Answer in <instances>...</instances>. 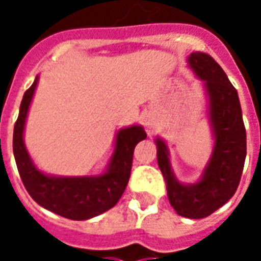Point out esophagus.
<instances>
[{
  "mask_svg": "<svg viewBox=\"0 0 261 261\" xmlns=\"http://www.w3.org/2000/svg\"><path fill=\"white\" fill-rule=\"evenodd\" d=\"M148 127H149V128H151V127H152V124H149V123H148Z\"/></svg>",
  "mask_w": 261,
  "mask_h": 261,
  "instance_id": "esophagus-1",
  "label": "esophagus"
}]
</instances>
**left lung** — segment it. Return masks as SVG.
Listing matches in <instances>:
<instances>
[{"label":"left lung","instance_id":"left-lung-1","mask_svg":"<svg viewBox=\"0 0 261 261\" xmlns=\"http://www.w3.org/2000/svg\"><path fill=\"white\" fill-rule=\"evenodd\" d=\"M189 63L196 74L205 81L215 136L213 158L201 181L193 186L180 185L170 170L165 142L156 140V147L159 169L166 183L170 205L181 217L200 219L215 213L235 194L246 158V128L238 92L221 65L202 51L193 53Z\"/></svg>","mask_w":261,"mask_h":261}]
</instances>
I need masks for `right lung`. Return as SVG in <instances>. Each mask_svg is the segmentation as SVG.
<instances>
[{"mask_svg":"<svg viewBox=\"0 0 261 261\" xmlns=\"http://www.w3.org/2000/svg\"><path fill=\"white\" fill-rule=\"evenodd\" d=\"M37 76L25 92L19 116L14 127V155L23 186L35 201L48 211L68 219L84 221L116 205L124 193L131 175L134 148L147 138L142 127L134 125L119 131L110 168L99 177H50L33 166L23 144V127Z\"/></svg>","mask_w":261,"mask_h":261,"instance_id":"1","label":"right lung"}]
</instances>
